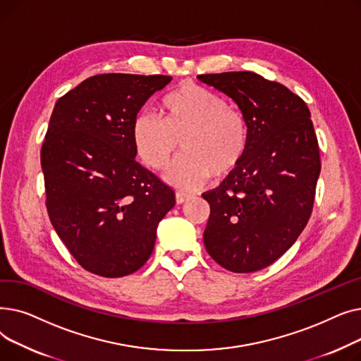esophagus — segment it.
I'll return each instance as SVG.
<instances>
[{
    "instance_id": "obj_1",
    "label": "esophagus",
    "mask_w": 361,
    "mask_h": 361,
    "mask_svg": "<svg viewBox=\"0 0 361 361\" xmlns=\"http://www.w3.org/2000/svg\"><path fill=\"white\" fill-rule=\"evenodd\" d=\"M188 199H190V195H185V193H183V192H177V193H176V202H177V204H181V203L187 202Z\"/></svg>"
}]
</instances>
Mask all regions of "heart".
<instances>
[{
    "mask_svg": "<svg viewBox=\"0 0 361 361\" xmlns=\"http://www.w3.org/2000/svg\"><path fill=\"white\" fill-rule=\"evenodd\" d=\"M161 120L140 114L131 126V143L139 159L162 171L181 142L184 155L165 180L180 190H197L214 174L230 176L243 162L249 146V126L243 114L219 93L193 82L169 90L159 105Z\"/></svg>",
    "mask_w": 361,
    "mask_h": 361,
    "instance_id": "obj_1",
    "label": "heart"
}]
</instances>
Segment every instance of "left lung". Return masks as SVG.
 Segmentation results:
<instances>
[{
    "instance_id": "1",
    "label": "left lung",
    "mask_w": 361,
    "mask_h": 361,
    "mask_svg": "<svg viewBox=\"0 0 361 361\" xmlns=\"http://www.w3.org/2000/svg\"><path fill=\"white\" fill-rule=\"evenodd\" d=\"M197 78L230 97L249 126L240 166L202 195L211 206L204 247L225 269L256 272L291 247L312 215L320 157L310 111L290 89L252 71Z\"/></svg>"
}]
</instances>
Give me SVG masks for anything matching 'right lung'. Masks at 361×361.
Here are the masks:
<instances>
[{"mask_svg": "<svg viewBox=\"0 0 361 361\" xmlns=\"http://www.w3.org/2000/svg\"><path fill=\"white\" fill-rule=\"evenodd\" d=\"M169 75L109 73L56 101L41 165L47 209L68 252L105 278L140 269L157 228L176 204L173 188L136 162L131 126Z\"/></svg>", "mask_w": 361, "mask_h": 361, "instance_id": "1", "label": "right lung"}]
</instances>
